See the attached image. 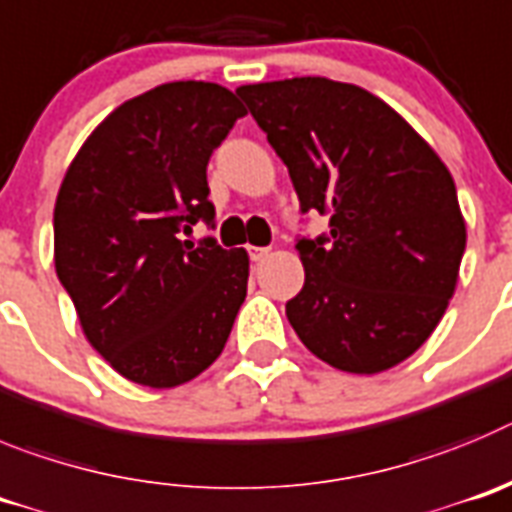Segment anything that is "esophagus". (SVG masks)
Listing matches in <instances>:
<instances>
[{
    "mask_svg": "<svg viewBox=\"0 0 512 512\" xmlns=\"http://www.w3.org/2000/svg\"><path fill=\"white\" fill-rule=\"evenodd\" d=\"M247 252H250V260L252 262H260L262 257H267L270 247H247Z\"/></svg>",
    "mask_w": 512,
    "mask_h": 512,
    "instance_id": "1",
    "label": "esophagus"
}]
</instances>
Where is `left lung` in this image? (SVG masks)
<instances>
[{
  "label": "left lung",
  "mask_w": 512,
  "mask_h": 512,
  "mask_svg": "<svg viewBox=\"0 0 512 512\" xmlns=\"http://www.w3.org/2000/svg\"><path fill=\"white\" fill-rule=\"evenodd\" d=\"M303 211L329 234L298 239L306 283L285 303L326 365L375 375L439 326L467 247L457 186L411 124L354 84L321 76L239 86Z\"/></svg>",
  "instance_id": "1"
}]
</instances>
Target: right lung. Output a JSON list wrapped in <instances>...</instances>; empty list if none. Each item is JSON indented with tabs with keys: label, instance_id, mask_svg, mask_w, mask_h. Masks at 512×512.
I'll return each instance as SVG.
<instances>
[{
	"label": "right lung",
	"instance_id": "add662e5",
	"mask_svg": "<svg viewBox=\"0 0 512 512\" xmlns=\"http://www.w3.org/2000/svg\"><path fill=\"white\" fill-rule=\"evenodd\" d=\"M245 114L219 84L155 86L114 109L66 170L55 273L91 347L137 385L201 375L245 303L247 252L181 237L214 219L206 165Z\"/></svg>",
	"mask_w": 512,
	"mask_h": 512
}]
</instances>
